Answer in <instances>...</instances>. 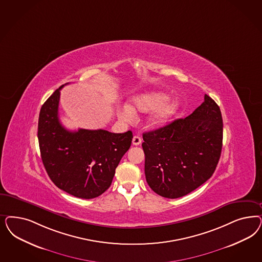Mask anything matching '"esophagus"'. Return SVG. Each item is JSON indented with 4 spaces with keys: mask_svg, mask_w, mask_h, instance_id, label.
Returning <instances> with one entry per match:
<instances>
[{
    "mask_svg": "<svg viewBox=\"0 0 262 262\" xmlns=\"http://www.w3.org/2000/svg\"><path fill=\"white\" fill-rule=\"evenodd\" d=\"M132 144H133V145H139V144H142V139H141V137L134 136V137H133V140H132Z\"/></svg>",
    "mask_w": 262,
    "mask_h": 262,
    "instance_id": "obj_1",
    "label": "esophagus"
}]
</instances>
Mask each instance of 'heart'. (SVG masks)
Returning a JSON list of instances; mask_svg holds the SVG:
<instances>
[{
    "label": "heart",
    "instance_id": "b5f03b06",
    "mask_svg": "<svg viewBox=\"0 0 262 262\" xmlns=\"http://www.w3.org/2000/svg\"><path fill=\"white\" fill-rule=\"evenodd\" d=\"M168 95L162 93H152L141 95L133 101L132 107H124L118 111V118L122 120H127L132 117L133 111L147 112L159 108L148 119V124L152 127H160L165 125L178 110V102L171 101L162 104L167 101Z\"/></svg>",
    "mask_w": 262,
    "mask_h": 262
}]
</instances>
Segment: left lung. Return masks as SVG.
Wrapping results in <instances>:
<instances>
[{
	"label": "left lung",
	"instance_id": "obj_1",
	"mask_svg": "<svg viewBox=\"0 0 262 262\" xmlns=\"http://www.w3.org/2000/svg\"><path fill=\"white\" fill-rule=\"evenodd\" d=\"M146 182L156 194L178 199L211 178L223 146V118L217 103L204 95L185 118L143 134Z\"/></svg>",
	"mask_w": 262,
	"mask_h": 262
}]
</instances>
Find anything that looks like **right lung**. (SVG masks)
Instances as JSON below:
<instances>
[{
    "label": "right lung",
    "mask_w": 262,
    "mask_h": 262,
    "mask_svg": "<svg viewBox=\"0 0 262 262\" xmlns=\"http://www.w3.org/2000/svg\"><path fill=\"white\" fill-rule=\"evenodd\" d=\"M59 86L43 104L38 118V143L44 168L60 190L90 200L112 184L116 168L129 149L133 134L106 130L68 131L59 119Z\"/></svg>",
    "instance_id": "add662e5"
}]
</instances>
